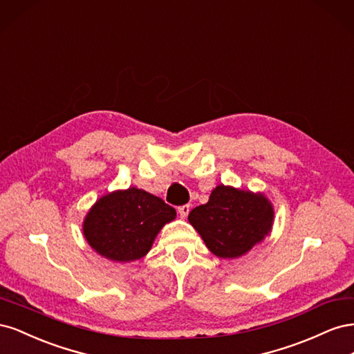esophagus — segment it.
<instances>
[{
    "instance_id": "34e87169",
    "label": "esophagus",
    "mask_w": 354,
    "mask_h": 354,
    "mask_svg": "<svg viewBox=\"0 0 354 354\" xmlns=\"http://www.w3.org/2000/svg\"><path fill=\"white\" fill-rule=\"evenodd\" d=\"M178 214H180V217L181 218H186L187 217V214H189V211H190V207L189 205H181V207H178Z\"/></svg>"
}]
</instances>
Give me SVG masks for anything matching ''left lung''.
<instances>
[{
  "mask_svg": "<svg viewBox=\"0 0 354 354\" xmlns=\"http://www.w3.org/2000/svg\"><path fill=\"white\" fill-rule=\"evenodd\" d=\"M273 217V205L264 194L218 185L205 205L190 211L189 223L214 255L238 259L270 233Z\"/></svg>",
  "mask_w": 354,
  "mask_h": 354,
  "instance_id": "left-lung-1",
  "label": "left lung"
}]
</instances>
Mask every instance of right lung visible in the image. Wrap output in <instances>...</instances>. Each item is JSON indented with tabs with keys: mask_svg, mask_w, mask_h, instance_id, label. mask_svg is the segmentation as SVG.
<instances>
[{
	"mask_svg": "<svg viewBox=\"0 0 354 354\" xmlns=\"http://www.w3.org/2000/svg\"><path fill=\"white\" fill-rule=\"evenodd\" d=\"M176 218L173 207L146 190H115L94 203L82 232L91 248L104 259L128 263L152 248L159 230Z\"/></svg>",
	"mask_w": 354,
	"mask_h": 354,
	"instance_id": "right-lung-1",
	"label": "right lung"
}]
</instances>
